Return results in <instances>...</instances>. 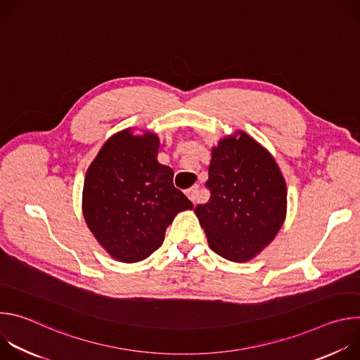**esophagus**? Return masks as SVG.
<instances>
[{"mask_svg":"<svg viewBox=\"0 0 360 360\" xmlns=\"http://www.w3.org/2000/svg\"><path fill=\"white\" fill-rule=\"evenodd\" d=\"M186 192V195H188V198L193 202V203H196L198 200H199V186L198 185H193V186H191L189 189H186L185 191Z\"/></svg>","mask_w":360,"mask_h":360,"instance_id":"esophagus-1","label":"esophagus"}]
</instances>
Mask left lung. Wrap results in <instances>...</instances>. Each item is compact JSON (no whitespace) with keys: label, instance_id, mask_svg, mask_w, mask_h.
Segmentation results:
<instances>
[{"label":"left lung","instance_id":"1","mask_svg":"<svg viewBox=\"0 0 360 360\" xmlns=\"http://www.w3.org/2000/svg\"><path fill=\"white\" fill-rule=\"evenodd\" d=\"M210 200L195 214L211 249L232 262H246L269 245L286 214L285 179L271 153L245 132L212 149L205 182Z\"/></svg>","mask_w":360,"mask_h":360}]
</instances>
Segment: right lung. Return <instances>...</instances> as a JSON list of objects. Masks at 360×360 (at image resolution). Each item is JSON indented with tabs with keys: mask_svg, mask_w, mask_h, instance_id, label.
<instances>
[{
	"mask_svg": "<svg viewBox=\"0 0 360 360\" xmlns=\"http://www.w3.org/2000/svg\"><path fill=\"white\" fill-rule=\"evenodd\" d=\"M160 138L125 129L110 138L86 171L82 210L88 228L111 256L139 262L164 242L175 215L192 202L158 162Z\"/></svg>",
	"mask_w": 360,
	"mask_h": 360,
	"instance_id": "obj_1",
	"label": "right lung"
}]
</instances>
